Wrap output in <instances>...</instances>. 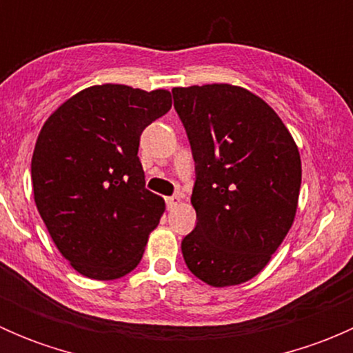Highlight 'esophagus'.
Here are the masks:
<instances>
[{"label": "esophagus", "mask_w": 353, "mask_h": 353, "mask_svg": "<svg viewBox=\"0 0 353 353\" xmlns=\"http://www.w3.org/2000/svg\"><path fill=\"white\" fill-rule=\"evenodd\" d=\"M165 203H167V208L172 210V208H176L177 205H179L181 198L177 196V194H176V196H167V198H165Z\"/></svg>", "instance_id": "1"}]
</instances>
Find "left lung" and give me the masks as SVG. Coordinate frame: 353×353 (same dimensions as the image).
Segmentation results:
<instances>
[{"label": "left lung", "mask_w": 353, "mask_h": 353, "mask_svg": "<svg viewBox=\"0 0 353 353\" xmlns=\"http://www.w3.org/2000/svg\"><path fill=\"white\" fill-rule=\"evenodd\" d=\"M196 169V227L181 243L188 268L212 287L258 275L294 223L299 148L263 99L229 83L172 88Z\"/></svg>", "instance_id": "obj_1"}]
</instances>
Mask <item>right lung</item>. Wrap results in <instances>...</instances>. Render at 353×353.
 <instances>
[{
  "label": "right lung",
  "mask_w": 353,
  "mask_h": 353,
  "mask_svg": "<svg viewBox=\"0 0 353 353\" xmlns=\"http://www.w3.org/2000/svg\"><path fill=\"white\" fill-rule=\"evenodd\" d=\"M172 108L167 90L94 85L49 116L32 155L39 213L81 275L116 280L138 266L165 203L138 159L148 124Z\"/></svg>",
  "instance_id": "right-lung-1"
}]
</instances>
